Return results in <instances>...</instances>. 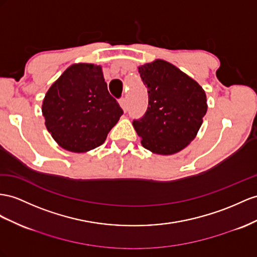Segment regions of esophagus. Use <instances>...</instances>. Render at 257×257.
<instances>
[{"label": "esophagus", "instance_id": "1", "mask_svg": "<svg viewBox=\"0 0 257 257\" xmlns=\"http://www.w3.org/2000/svg\"><path fill=\"white\" fill-rule=\"evenodd\" d=\"M119 105L121 106V108L123 109L124 113L128 110V101L127 98H121V100L119 101Z\"/></svg>", "mask_w": 257, "mask_h": 257}]
</instances>
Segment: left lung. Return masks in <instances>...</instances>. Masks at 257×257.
I'll return each mask as SVG.
<instances>
[{"mask_svg": "<svg viewBox=\"0 0 257 257\" xmlns=\"http://www.w3.org/2000/svg\"><path fill=\"white\" fill-rule=\"evenodd\" d=\"M149 93L146 114L133 124L143 148L160 155L180 152L194 140L207 110L205 91L164 60L138 67Z\"/></svg>", "mask_w": 257, "mask_h": 257, "instance_id": "obj_1", "label": "left lung"}]
</instances>
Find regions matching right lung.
Segmentation results:
<instances>
[{
    "label": "right lung",
    "mask_w": 257,
    "mask_h": 257,
    "mask_svg": "<svg viewBox=\"0 0 257 257\" xmlns=\"http://www.w3.org/2000/svg\"><path fill=\"white\" fill-rule=\"evenodd\" d=\"M122 114L108 93L101 66L88 63L69 66L42 102V115L52 138L74 153L100 147Z\"/></svg>",
    "instance_id": "right-lung-1"
}]
</instances>
